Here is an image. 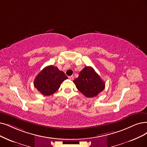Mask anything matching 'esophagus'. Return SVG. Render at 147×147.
I'll return each mask as SVG.
<instances>
[{"label": "esophagus", "instance_id": "obj_1", "mask_svg": "<svg viewBox=\"0 0 147 147\" xmlns=\"http://www.w3.org/2000/svg\"><path fill=\"white\" fill-rule=\"evenodd\" d=\"M69 79L70 80H73L74 79V77L73 75L70 76V77H69Z\"/></svg>", "mask_w": 147, "mask_h": 147}]
</instances>
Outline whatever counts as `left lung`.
Masks as SVG:
<instances>
[{"mask_svg": "<svg viewBox=\"0 0 147 147\" xmlns=\"http://www.w3.org/2000/svg\"><path fill=\"white\" fill-rule=\"evenodd\" d=\"M73 82L78 90L87 98L97 96L105 88V83L90 66H86Z\"/></svg>", "mask_w": 147, "mask_h": 147, "instance_id": "obj_1", "label": "left lung"}]
</instances>
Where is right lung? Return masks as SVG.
Here are the masks:
<instances>
[{
    "label": "right lung",
    "instance_id": "right-lung-1",
    "mask_svg": "<svg viewBox=\"0 0 147 147\" xmlns=\"http://www.w3.org/2000/svg\"><path fill=\"white\" fill-rule=\"evenodd\" d=\"M67 79L63 72L52 65L46 66L36 77L34 87L45 96H49L59 89L61 84Z\"/></svg>",
    "mask_w": 147,
    "mask_h": 147
}]
</instances>
